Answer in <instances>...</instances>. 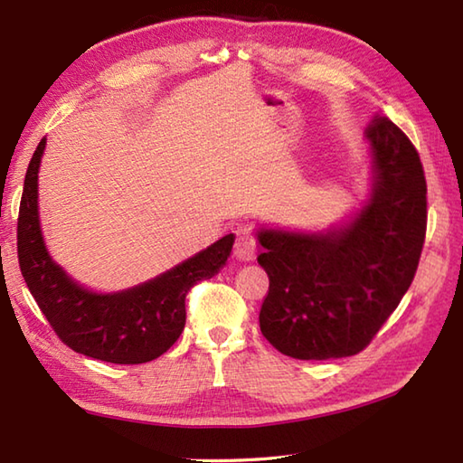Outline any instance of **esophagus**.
Masks as SVG:
<instances>
[{
  "label": "esophagus",
  "mask_w": 463,
  "mask_h": 463,
  "mask_svg": "<svg viewBox=\"0 0 463 463\" xmlns=\"http://www.w3.org/2000/svg\"><path fill=\"white\" fill-rule=\"evenodd\" d=\"M234 259L239 262H252L257 259V241L250 234H242L234 242Z\"/></svg>",
  "instance_id": "obj_1"
}]
</instances>
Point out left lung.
Segmentation results:
<instances>
[{"instance_id": "1", "label": "left lung", "mask_w": 463, "mask_h": 463, "mask_svg": "<svg viewBox=\"0 0 463 463\" xmlns=\"http://www.w3.org/2000/svg\"><path fill=\"white\" fill-rule=\"evenodd\" d=\"M368 194L324 231L259 226V264L270 287L260 332L297 360L354 356L408 292L426 239V176L398 127L373 117L366 129Z\"/></svg>"}]
</instances>
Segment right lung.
Returning <instances> with one entry per match:
<instances>
[{"label": "right lung", "mask_w": 463, "mask_h": 463, "mask_svg": "<svg viewBox=\"0 0 463 463\" xmlns=\"http://www.w3.org/2000/svg\"><path fill=\"white\" fill-rule=\"evenodd\" d=\"M47 139L29 161L17 219V259L29 292L69 348L111 364L159 358L181 336L184 298L193 284L213 279L229 260L234 234L213 242L137 287L97 292L69 277L52 259L39 221V165Z\"/></svg>", "instance_id": "obj_1"}]
</instances>
